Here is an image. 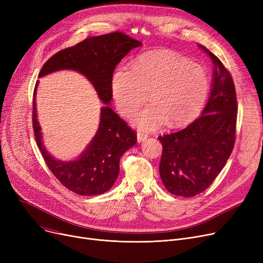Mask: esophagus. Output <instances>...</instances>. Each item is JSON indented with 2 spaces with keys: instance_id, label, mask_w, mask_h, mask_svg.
<instances>
[{
  "instance_id": "obj_1",
  "label": "esophagus",
  "mask_w": 263,
  "mask_h": 263,
  "mask_svg": "<svg viewBox=\"0 0 263 263\" xmlns=\"http://www.w3.org/2000/svg\"><path fill=\"white\" fill-rule=\"evenodd\" d=\"M148 137L147 134L145 133H142V132H137V143H142L144 142L146 139Z\"/></svg>"
}]
</instances>
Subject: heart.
<instances>
[{"instance_id": "1", "label": "heart", "mask_w": 263, "mask_h": 263, "mask_svg": "<svg viewBox=\"0 0 263 263\" xmlns=\"http://www.w3.org/2000/svg\"><path fill=\"white\" fill-rule=\"evenodd\" d=\"M210 80L205 69L170 50L149 51L137 58L132 69L119 67L112 77L117 108L129 116L146 99L133 122L141 130H154L165 122L170 127L189 123L201 112L208 98Z\"/></svg>"}]
</instances>
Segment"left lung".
Instances as JSON below:
<instances>
[{"mask_svg": "<svg viewBox=\"0 0 263 263\" xmlns=\"http://www.w3.org/2000/svg\"><path fill=\"white\" fill-rule=\"evenodd\" d=\"M213 64L211 92L200 116L175 133L159 136L163 153L160 176L164 186L177 196L200 194L225 166L234 146L237 96L230 73L208 49Z\"/></svg>", "mask_w": 263, "mask_h": 263, "instance_id": "8db88e82", "label": "left lung"}]
</instances>
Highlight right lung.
Returning <instances> with one entry per match:
<instances>
[{
  "instance_id": "add662e5",
  "label": "right lung",
  "mask_w": 263,
  "mask_h": 263,
  "mask_svg": "<svg viewBox=\"0 0 263 263\" xmlns=\"http://www.w3.org/2000/svg\"><path fill=\"white\" fill-rule=\"evenodd\" d=\"M142 43L121 32L88 37L82 43L64 49L46 62L39 72L43 78L60 70H74L91 83L99 99L105 104L100 110V122L92 140L81 155L69 161L54 158L43 141L37 119L36 88L33 103V127L37 146L48 167L60 182L82 196L105 193L112 187L119 174V160L136 142V133L109 107L112 100V77L116 66Z\"/></svg>"
}]
</instances>
